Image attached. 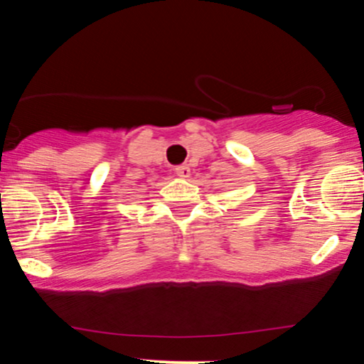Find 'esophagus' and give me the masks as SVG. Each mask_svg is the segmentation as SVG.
<instances>
[{"instance_id":"obj_1","label":"esophagus","mask_w":364,"mask_h":364,"mask_svg":"<svg viewBox=\"0 0 364 364\" xmlns=\"http://www.w3.org/2000/svg\"><path fill=\"white\" fill-rule=\"evenodd\" d=\"M174 173H176L179 178H190L191 171L186 164H183V166H178V168H174Z\"/></svg>"}]
</instances>
